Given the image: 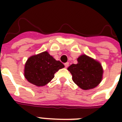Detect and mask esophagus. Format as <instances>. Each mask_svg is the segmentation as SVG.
I'll use <instances>...</instances> for the list:
<instances>
[{"instance_id":"esophagus-1","label":"esophagus","mask_w":122,"mask_h":122,"mask_svg":"<svg viewBox=\"0 0 122 122\" xmlns=\"http://www.w3.org/2000/svg\"><path fill=\"white\" fill-rule=\"evenodd\" d=\"M65 68H68V67L69 66V63H68V62H67V63H65Z\"/></svg>"}]
</instances>
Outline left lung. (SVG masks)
I'll list each match as a JSON object with an SVG mask.
<instances>
[{
    "label": "left lung",
    "mask_w": 122,
    "mask_h": 122,
    "mask_svg": "<svg viewBox=\"0 0 122 122\" xmlns=\"http://www.w3.org/2000/svg\"><path fill=\"white\" fill-rule=\"evenodd\" d=\"M77 61L76 64H72L68 68L72 75L73 81L83 90L97 87L102 79L103 69L101 64L85 54L80 55Z\"/></svg>",
    "instance_id": "8db88e82"
}]
</instances>
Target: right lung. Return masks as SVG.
<instances>
[{
  "instance_id": "right-lung-1",
  "label": "right lung",
  "mask_w": 122,
  "mask_h": 122,
  "mask_svg": "<svg viewBox=\"0 0 122 122\" xmlns=\"http://www.w3.org/2000/svg\"><path fill=\"white\" fill-rule=\"evenodd\" d=\"M65 66L56 61L47 51L31 56L25 65L24 75L30 83L37 87L47 84L54 77V74Z\"/></svg>"
}]
</instances>
